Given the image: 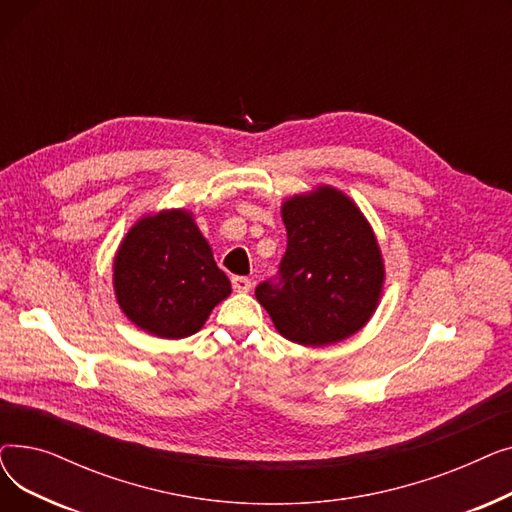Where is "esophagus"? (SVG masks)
Returning <instances> with one entry per match:
<instances>
[{
  "instance_id": "1",
  "label": "esophagus",
  "mask_w": 512,
  "mask_h": 512,
  "mask_svg": "<svg viewBox=\"0 0 512 512\" xmlns=\"http://www.w3.org/2000/svg\"><path fill=\"white\" fill-rule=\"evenodd\" d=\"M232 288L236 292H249L251 290V280L245 276H234L232 278Z\"/></svg>"
}]
</instances>
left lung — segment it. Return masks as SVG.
I'll use <instances>...</instances> for the list:
<instances>
[{"label":"left lung","mask_w":512,"mask_h":512,"mask_svg":"<svg viewBox=\"0 0 512 512\" xmlns=\"http://www.w3.org/2000/svg\"><path fill=\"white\" fill-rule=\"evenodd\" d=\"M288 234L280 282L255 288L276 330L303 346L357 334L382 299L384 259L357 203L328 184L282 203Z\"/></svg>","instance_id":"1"}]
</instances>
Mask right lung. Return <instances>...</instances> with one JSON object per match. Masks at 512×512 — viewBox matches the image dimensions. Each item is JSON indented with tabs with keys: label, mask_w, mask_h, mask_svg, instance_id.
Here are the masks:
<instances>
[{
	"label": "right lung",
	"mask_w": 512,
	"mask_h": 512,
	"mask_svg": "<svg viewBox=\"0 0 512 512\" xmlns=\"http://www.w3.org/2000/svg\"><path fill=\"white\" fill-rule=\"evenodd\" d=\"M114 292L134 326L178 340L199 332L232 286L193 213L164 209L143 215L122 238L114 257Z\"/></svg>",
	"instance_id": "obj_1"
}]
</instances>
